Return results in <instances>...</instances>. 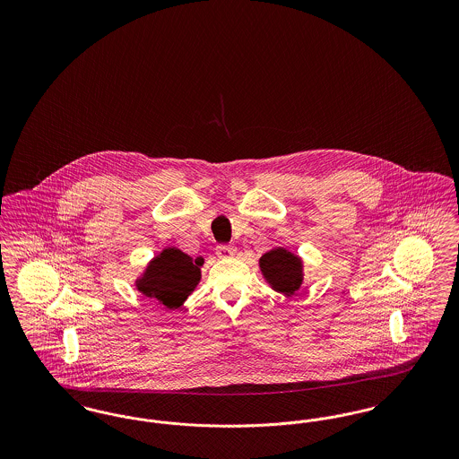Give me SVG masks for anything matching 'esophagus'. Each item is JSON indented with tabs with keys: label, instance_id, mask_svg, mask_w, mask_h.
I'll use <instances>...</instances> for the list:
<instances>
[{
	"label": "esophagus",
	"instance_id": "obj_1",
	"mask_svg": "<svg viewBox=\"0 0 459 459\" xmlns=\"http://www.w3.org/2000/svg\"><path fill=\"white\" fill-rule=\"evenodd\" d=\"M217 255H219V258H230L236 255V247L229 246V244H220L217 246Z\"/></svg>",
	"mask_w": 459,
	"mask_h": 459
}]
</instances>
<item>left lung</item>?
Listing matches in <instances>:
<instances>
[{"instance_id":"8db88e82","label":"left lung","mask_w":459,"mask_h":459,"mask_svg":"<svg viewBox=\"0 0 459 459\" xmlns=\"http://www.w3.org/2000/svg\"><path fill=\"white\" fill-rule=\"evenodd\" d=\"M263 275L275 290L292 294L301 285V262L285 249H272L260 260Z\"/></svg>"}]
</instances>
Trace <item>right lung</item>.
Masks as SVG:
<instances>
[{
    "label": "right lung",
    "mask_w": 459,
    "mask_h": 459,
    "mask_svg": "<svg viewBox=\"0 0 459 459\" xmlns=\"http://www.w3.org/2000/svg\"><path fill=\"white\" fill-rule=\"evenodd\" d=\"M201 264L203 258L193 262L178 249H165L148 266V272L137 287L146 296L160 299L163 305L178 307L199 282Z\"/></svg>",
    "instance_id": "right-lung-1"
}]
</instances>
